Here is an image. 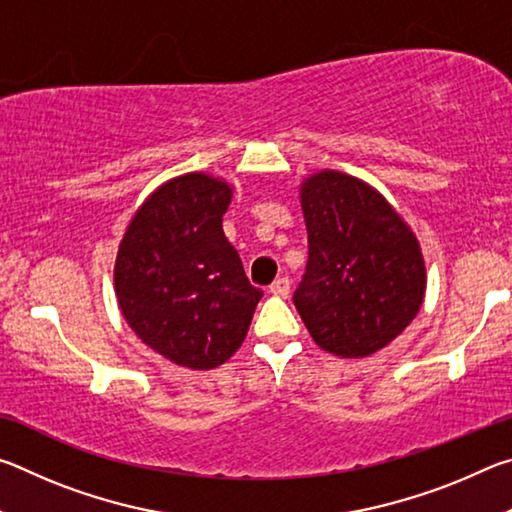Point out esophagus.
<instances>
[{
    "label": "esophagus",
    "instance_id": "esophagus-1",
    "mask_svg": "<svg viewBox=\"0 0 512 512\" xmlns=\"http://www.w3.org/2000/svg\"><path fill=\"white\" fill-rule=\"evenodd\" d=\"M268 291H271L273 296L287 298V296H289V291H291V284H289L287 277H277V280L271 284V287H268Z\"/></svg>",
    "mask_w": 512,
    "mask_h": 512
}]
</instances>
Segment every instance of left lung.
Segmentation results:
<instances>
[{
  "instance_id": "left-lung-1",
  "label": "left lung",
  "mask_w": 512,
  "mask_h": 512,
  "mask_svg": "<svg viewBox=\"0 0 512 512\" xmlns=\"http://www.w3.org/2000/svg\"><path fill=\"white\" fill-rule=\"evenodd\" d=\"M300 203L309 259L293 305L311 339L343 359L386 348L422 307L418 239L375 187L348 173L309 176Z\"/></svg>"
}]
</instances>
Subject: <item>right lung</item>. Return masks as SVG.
<instances>
[{"instance_id": "obj_1", "label": "right lung", "mask_w": 512, "mask_h": 512, "mask_svg": "<svg viewBox=\"0 0 512 512\" xmlns=\"http://www.w3.org/2000/svg\"><path fill=\"white\" fill-rule=\"evenodd\" d=\"M232 187L207 173L160 185L119 244L115 293L142 343L183 368L212 370L244 343L262 291L223 235Z\"/></svg>"}]
</instances>
